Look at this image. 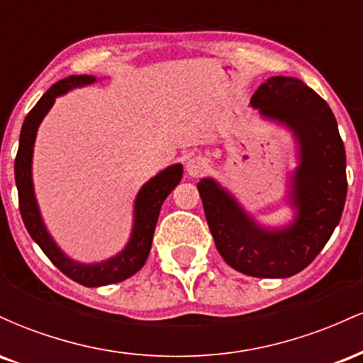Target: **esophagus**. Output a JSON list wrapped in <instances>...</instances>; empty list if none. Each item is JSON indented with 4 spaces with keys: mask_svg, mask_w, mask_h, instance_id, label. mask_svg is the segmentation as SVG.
<instances>
[{
    "mask_svg": "<svg viewBox=\"0 0 363 363\" xmlns=\"http://www.w3.org/2000/svg\"><path fill=\"white\" fill-rule=\"evenodd\" d=\"M206 169H208V162H206V158H203V157L189 158L186 164V170L191 177L203 176V174L206 172Z\"/></svg>",
    "mask_w": 363,
    "mask_h": 363,
    "instance_id": "34e87169",
    "label": "esophagus"
}]
</instances>
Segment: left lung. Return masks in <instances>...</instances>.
I'll return each instance as SVG.
<instances>
[{"label": "left lung", "mask_w": 363, "mask_h": 363, "mask_svg": "<svg viewBox=\"0 0 363 363\" xmlns=\"http://www.w3.org/2000/svg\"><path fill=\"white\" fill-rule=\"evenodd\" d=\"M251 106L285 124L298 143L290 182L294 222L261 227L211 177L201 179L198 191L216 249L228 266L249 277L289 278L314 261L340 223L348 189L345 145L326 101L298 78H268Z\"/></svg>", "instance_id": "left-lung-1"}]
</instances>
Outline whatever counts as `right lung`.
<instances>
[{"instance_id": "1", "label": "right lung", "mask_w": 363, "mask_h": 363, "mask_svg": "<svg viewBox=\"0 0 363 363\" xmlns=\"http://www.w3.org/2000/svg\"><path fill=\"white\" fill-rule=\"evenodd\" d=\"M94 82H97V78L91 74H72V77L54 83L25 118L22 131H20L18 152L15 158V182L16 189H18V205L25 228L32 239L39 244L45 256L52 261V264L66 277L83 286H104L111 285V283H119L143 268L150 249H152L153 232H155L162 203L182 179V165L174 164L150 179L147 184L141 187L135 199V222H133L131 237H129L126 247L111 259L85 264V262L73 261L57 247L43 222L34 194V182H32V155H34L37 129L43 123L44 116L52 107L56 97L73 89L90 85Z\"/></svg>"}]
</instances>
